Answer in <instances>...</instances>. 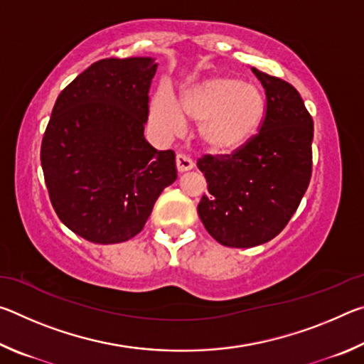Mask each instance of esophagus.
<instances>
[{
  "instance_id": "esophagus-1",
  "label": "esophagus",
  "mask_w": 364,
  "mask_h": 364,
  "mask_svg": "<svg viewBox=\"0 0 364 364\" xmlns=\"http://www.w3.org/2000/svg\"><path fill=\"white\" fill-rule=\"evenodd\" d=\"M194 167V162L191 160L186 154H178L176 156V168L180 173H183V171H188Z\"/></svg>"
}]
</instances>
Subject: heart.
<instances>
[{"mask_svg":"<svg viewBox=\"0 0 364 364\" xmlns=\"http://www.w3.org/2000/svg\"><path fill=\"white\" fill-rule=\"evenodd\" d=\"M181 107L189 119L202 122V141L212 151L232 152L260 128L267 102L255 85L220 75L184 90ZM152 120L164 133H181L184 115L168 88H160L154 97Z\"/></svg>","mask_w":364,"mask_h":364,"instance_id":"b5f03b06","label":"heart"}]
</instances>
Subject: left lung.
Here are the masks:
<instances>
[{"label":"left lung","mask_w":364,"mask_h":364,"mask_svg":"<svg viewBox=\"0 0 364 364\" xmlns=\"http://www.w3.org/2000/svg\"><path fill=\"white\" fill-rule=\"evenodd\" d=\"M267 95L260 130L226 156H204L207 180L197 213L226 247L247 249L278 236L297 210L311 178L313 119L299 91L252 69Z\"/></svg>","instance_id":"obj_1"}]
</instances>
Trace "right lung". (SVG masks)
Masks as SVG:
<instances>
[{
    "mask_svg": "<svg viewBox=\"0 0 364 364\" xmlns=\"http://www.w3.org/2000/svg\"><path fill=\"white\" fill-rule=\"evenodd\" d=\"M152 58L101 59L60 91L41 143V167L59 220L95 244L143 230L176 180L173 151L144 138Z\"/></svg>",
    "mask_w": 364,
    "mask_h": 364,
    "instance_id": "1",
    "label": "right lung"
}]
</instances>
